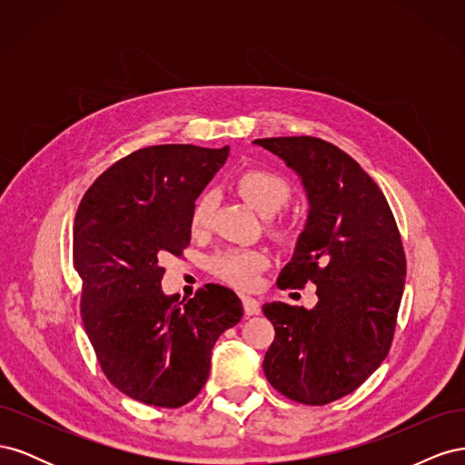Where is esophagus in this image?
<instances>
[{"mask_svg": "<svg viewBox=\"0 0 465 465\" xmlns=\"http://www.w3.org/2000/svg\"><path fill=\"white\" fill-rule=\"evenodd\" d=\"M242 306H244L246 316L260 314V302L254 297H242Z\"/></svg>", "mask_w": 465, "mask_h": 465, "instance_id": "esophagus-1", "label": "esophagus"}]
</instances>
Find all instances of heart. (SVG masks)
I'll use <instances>...</instances> for the list:
<instances>
[{"label": "heart", "instance_id": "obj_1", "mask_svg": "<svg viewBox=\"0 0 465 465\" xmlns=\"http://www.w3.org/2000/svg\"><path fill=\"white\" fill-rule=\"evenodd\" d=\"M236 190L242 198L263 217L275 215L291 198L287 182L270 171H246L236 178ZM213 193H202L195 202L190 217L193 232L207 229L213 213ZM267 265V256L262 250H223L211 260V270L217 277L238 289H252L260 279V272Z\"/></svg>", "mask_w": 465, "mask_h": 465}]
</instances>
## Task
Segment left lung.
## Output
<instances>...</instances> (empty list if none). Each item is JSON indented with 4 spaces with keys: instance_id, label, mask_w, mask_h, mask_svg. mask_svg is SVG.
I'll return each instance as SVG.
<instances>
[{
    "instance_id": "1",
    "label": "left lung",
    "mask_w": 465,
    "mask_h": 465,
    "mask_svg": "<svg viewBox=\"0 0 465 465\" xmlns=\"http://www.w3.org/2000/svg\"><path fill=\"white\" fill-rule=\"evenodd\" d=\"M254 143L299 176L308 200L277 285L312 281L318 294L314 308L263 304L275 328L263 372L289 400L326 405L355 391L390 351L405 285L398 224L376 182L340 147L311 135Z\"/></svg>"
}]
</instances>
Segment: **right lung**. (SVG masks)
Wrapping results in <instances>:
<instances>
[{"mask_svg": "<svg viewBox=\"0 0 465 465\" xmlns=\"http://www.w3.org/2000/svg\"><path fill=\"white\" fill-rule=\"evenodd\" d=\"M229 147L153 145L94 180L74 224L81 314L96 359L122 393L147 405H186L207 382L211 349L242 318V302L209 283L188 302L164 294L161 265L190 244L195 200Z\"/></svg>", "mask_w": 465, "mask_h": 465, "instance_id": "1", "label": "right lung"}]
</instances>
